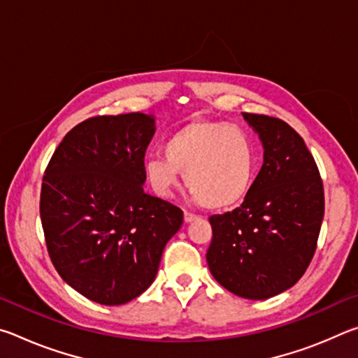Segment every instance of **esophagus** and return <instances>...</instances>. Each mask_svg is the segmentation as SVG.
Returning <instances> with one entry per match:
<instances>
[{"mask_svg": "<svg viewBox=\"0 0 358 358\" xmlns=\"http://www.w3.org/2000/svg\"><path fill=\"white\" fill-rule=\"evenodd\" d=\"M196 220H199L197 215L191 213V211H185V222H192V221H196Z\"/></svg>", "mask_w": 358, "mask_h": 358, "instance_id": "obj_1", "label": "esophagus"}]
</instances>
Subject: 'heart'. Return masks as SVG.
<instances>
[{
	"instance_id": "1",
	"label": "heart",
	"mask_w": 358,
	"mask_h": 358,
	"mask_svg": "<svg viewBox=\"0 0 358 358\" xmlns=\"http://www.w3.org/2000/svg\"><path fill=\"white\" fill-rule=\"evenodd\" d=\"M257 171V148L245 129L222 121H194L164 142V155L150 156L143 172L157 196L169 197L180 172L197 201L210 210H227L250 194Z\"/></svg>"
}]
</instances>
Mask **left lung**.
Segmentation results:
<instances>
[{
    "instance_id": "left-lung-1",
    "label": "left lung",
    "mask_w": 358,
    "mask_h": 358,
    "mask_svg": "<svg viewBox=\"0 0 358 358\" xmlns=\"http://www.w3.org/2000/svg\"><path fill=\"white\" fill-rule=\"evenodd\" d=\"M264 145V166L238 208L210 216L208 268L229 292L265 300L300 280L317 248L324 185L299 132L280 118L243 113Z\"/></svg>"
}]
</instances>
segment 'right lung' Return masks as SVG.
<instances>
[{
  "label": "right lung",
  "mask_w": 358,
  "mask_h": 358,
  "mask_svg": "<svg viewBox=\"0 0 358 358\" xmlns=\"http://www.w3.org/2000/svg\"><path fill=\"white\" fill-rule=\"evenodd\" d=\"M155 134L145 113L78 123L42 178L41 222L58 275L87 299L123 305L145 292L183 211L143 192V156Z\"/></svg>",
  "instance_id": "right-lung-1"
}]
</instances>
